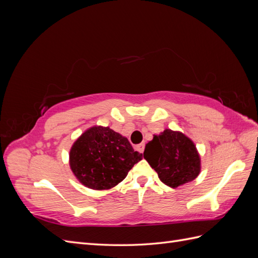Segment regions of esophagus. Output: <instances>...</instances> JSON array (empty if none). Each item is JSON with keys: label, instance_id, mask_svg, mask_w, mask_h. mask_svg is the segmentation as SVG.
I'll return each mask as SVG.
<instances>
[{"label": "esophagus", "instance_id": "34e87169", "mask_svg": "<svg viewBox=\"0 0 258 258\" xmlns=\"http://www.w3.org/2000/svg\"><path fill=\"white\" fill-rule=\"evenodd\" d=\"M137 148L138 150L141 152V153H143L144 152V148H145V144L144 143H141V144H139L138 146H137Z\"/></svg>", "mask_w": 258, "mask_h": 258}]
</instances>
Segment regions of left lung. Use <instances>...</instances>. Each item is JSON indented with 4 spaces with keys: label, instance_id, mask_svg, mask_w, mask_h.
Returning <instances> with one entry per match:
<instances>
[{
    "label": "left lung",
    "instance_id": "1",
    "mask_svg": "<svg viewBox=\"0 0 258 258\" xmlns=\"http://www.w3.org/2000/svg\"><path fill=\"white\" fill-rule=\"evenodd\" d=\"M144 158L162 183L175 188L196 178L200 156L191 140L179 131L166 129L145 146Z\"/></svg>",
    "mask_w": 258,
    "mask_h": 258
}]
</instances>
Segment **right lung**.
Instances as JSON below:
<instances>
[{
    "label": "right lung",
    "instance_id": "obj_1",
    "mask_svg": "<svg viewBox=\"0 0 258 258\" xmlns=\"http://www.w3.org/2000/svg\"><path fill=\"white\" fill-rule=\"evenodd\" d=\"M142 159L127 138L108 127L86 130L70 151V167L79 181L96 190L110 189Z\"/></svg>",
    "mask_w": 258,
    "mask_h": 258
}]
</instances>
